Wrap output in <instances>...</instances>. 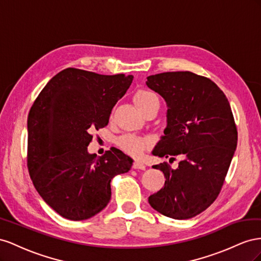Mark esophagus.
<instances>
[{"label":"esophagus","instance_id":"34e87169","mask_svg":"<svg viewBox=\"0 0 261 261\" xmlns=\"http://www.w3.org/2000/svg\"><path fill=\"white\" fill-rule=\"evenodd\" d=\"M133 168H136V169H145L146 166H145V164L143 162L136 161L135 163H133Z\"/></svg>","mask_w":261,"mask_h":261}]
</instances>
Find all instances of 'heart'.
<instances>
[{
  "label": "heart",
  "instance_id": "1",
  "mask_svg": "<svg viewBox=\"0 0 261 261\" xmlns=\"http://www.w3.org/2000/svg\"><path fill=\"white\" fill-rule=\"evenodd\" d=\"M156 98L158 97L153 93L144 91V89H140L135 95V102L137 103L139 109H141ZM116 144L125 153L132 156H140L145 151L146 146L148 145V140L140 136L133 135V133H126V135H123L116 139Z\"/></svg>",
  "mask_w": 261,
  "mask_h": 261
}]
</instances>
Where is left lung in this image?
<instances>
[{
	"instance_id": "left-lung-1",
	"label": "left lung",
	"mask_w": 261,
	"mask_h": 261,
	"mask_svg": "<svg viewBox=\"0 0 261 261\" xmlns=\"http://www.w3.org/2000/svg\"><path fill=\"white\" fill-rule=\"evenodd\" d=\"M146 85L167 105V125L152 154L169 162L185 158L175 169L166 162L153 166L166 180L148 203L165 217L191 219L213 203L224 184L237 145L232 109L214 82L189 71L155 74Z\"/></svg>"
}]
</instances>
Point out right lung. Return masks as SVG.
Segmentation results:
<instances>
[{
	"instance_id": "1",
	"label": "right lung",
	"mask_w": 261,
	"mask_h": 261,
	"mask_svg": "<svg viewBox=\"0 0 261 261\" xmlns=\"http://www.w3.org/2000/svg\"><path fill=\"white\" fill-rule=\"evenodd\" d=\"M132 80L68 68L48 82L29 111V175L44 202L65 219L99 213L110 200L111 179L132 166L118 148L99 158L87 151L92 131L108 124Z\"/></svg>"
}]
</instances>
